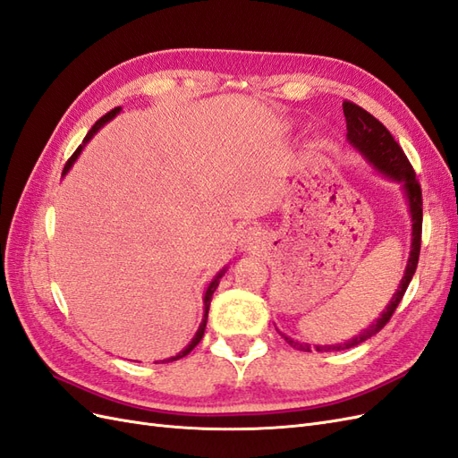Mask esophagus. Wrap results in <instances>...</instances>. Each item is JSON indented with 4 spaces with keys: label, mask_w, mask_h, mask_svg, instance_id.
Here are the masks:
<instances>
[{
    "label": "esophagus",
    "mask_w": 458,
    "mask_h": 458,
    "mask_svg": "<svg viewBox=\"0 0 458 458\" xmlns=\"http://www.w3.org/2000/svg\"><path fill=\"white\" fill-rule=\"evenodd\" d=\"M261 244H263V239H261L259 229L248 227V229L242 231V234H241V246L244 248V250H258Z\"/></svg>",
    "instance_id": "34e87169"
}]
</instances>
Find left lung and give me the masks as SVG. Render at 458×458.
I'll return each mask as SVG.
<instances>
[{
  "instance_id": "1",
  "label": "left lung",
  "mask_w": 458,
  "mask_h": 458,
  "mask_svg": "<svg viewBox=\"0 0 458 458\" xmlns=\"http://www.w3.org/2000/svg\"><path fill=\"white\" fill-rule=\"evenodd\" d=\"M344 116L345 123H348V141L350 145L361 152V155L377 168L384 177L392 179V182L399 183L401 189L405 192L407 206H409V214H411V224H412V233H411V254L407 267L403 273V279L399 283L397 293L394 298L387 303L382 315L374 321L369 328H365L361 335H357L355 338L344 342V344H335V345H315L317 352H342V350H350L355 348L361 342L369 340L370 336L380 332L386 323L390 321L395 308L399 306V301L403 300L405 290L412 279L414 271H417L419 266V256H420V241H422V191L417 182V174H414L411 162L407 160L403 148L397 145L394 140V135L386 130L382 122H378L370 113H367L365 108L352 101H344ZM294 350L300 352H311L310 344L298 342L294 338H290L286 335H281Z\"/></svg>"
}]
</instances>
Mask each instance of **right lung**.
Instances as JSON below:
<instances>
[{
    "instance_id": "add662e5",
    "label": "right lung",
    "mask_w": 458,
    "mask_h": 458,
    "mask_svg": "<svg viewBox=\"0 0 458 458\" xmlns=\"http://www.w3.org/2000/svg\"><path fill=\"white\" fill-rule=\"evenodd\" d=\"M120 106H116V108H113V110H110V113H106L101 120H97L95 122V126L89 130V133L86 135V140H84V143H81L78 148H76V152H74V155L71 157V160H68L66 162V165H64V170H63V175L68 172V170H71L72 168V164L76 162V158L80 157V152H81V148H84V145L91 140V137L97 133V131H99L103 126H105V123L106 122H110V120H113L118 113H120ZM224 273H225V267L224 269H221L216 276H214V279H212V283L210 284H208V288H206V294H204V317H202V323H200V327H199V330H197V335H195V338H192L191 340V344L187 345V348L185 350H182V352H179L177 355H174V357H170V359H164V361L165 363H170V361H177V359H182V357H185L187 353H191L192 350H195V345L202 340V336H204V328H206V321H208V310H210V301H212V294L216 293V288H217V284H219V279H221V276H224ZM162 361V363H164Z\"/></svg>"
}]
</instances>
